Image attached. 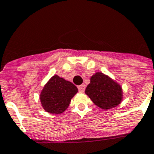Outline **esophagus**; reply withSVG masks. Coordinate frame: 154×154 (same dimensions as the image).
Masks as SVG:
<instances>
[{"mask_svg": "<svg viewBox=\"0 0 154 154\" xmlns=\"http://www.w3.org/2000/svg\"><path fill=\"white\" fill-rule=\"evenodd\" d=\"M85 88H86V86H85L84 84L79 85V86L78 87L79 90V92H84V90H85Z\"/></svg>", "mask_w": 154, "mask_h": 154, "instance_id": "1", "label": "esophagus"}]
</instances>
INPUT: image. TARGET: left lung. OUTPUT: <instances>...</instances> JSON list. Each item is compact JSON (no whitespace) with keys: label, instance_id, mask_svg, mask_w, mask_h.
I'll return each mask as SVG.
<instances>
[{"label":"left lung","instance_id":"8db88e82","mask_svg":"<svg viewBox=\"0 0 154 154\" xmlns=\"http://www.w3.org/2000/svg\"><path fill=\"white\" fill-rule=\"evenodd\" d=\"M85 93L96 106L104 110L118 106L123 98L121 85L102 72H96L91 76Z\"/></svg>","mask_w":154,"mask_h":154}]
</instances>
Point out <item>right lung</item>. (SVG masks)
I'll return each mask as SVG.
<instances>
[{"label": "right lung", "instance_id": "add662e5", "mask_svg": "<svg viewBox=\"0 0 154 154\" xmlns=\"http://www.w3.org/2000/svg\"><path fill=\"white\" fill-rule=\"evenodd\" d=\"M77 92V87L71 82L54 75L40 92V104L48 113L62 114L68 108L70 100Z\"/></svg>", "mask_w": 154, "mask_h": 154}]
</instances>
